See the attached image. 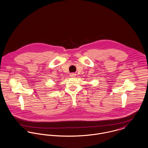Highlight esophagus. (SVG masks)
Segmentation results:
<instances>
[{
    "mask_svg": "<svg viewBox=\"0 0 148 148\" xmlns=\"http://www.w3.org/2000/svg\"><path fill=\"white\" fill-rule=\"evenodd\" d=\"M76 74L75 73H71V75H70V77H75L76 76Z\"/></svg>",
    "mask_w": 148,
    "mask_h": 148,
    "instance_id": "1",
    "label": "esophagus"
}]
</instances>
